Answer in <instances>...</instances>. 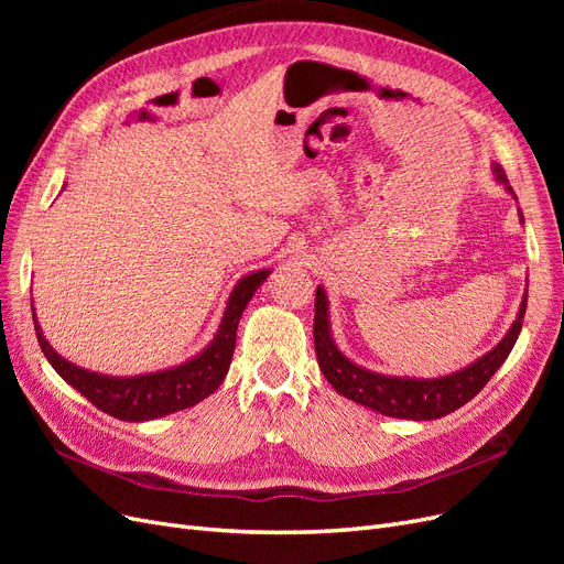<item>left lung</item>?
Returning <instances> with one entry per match:
<instances>
[{
	"label": "left lung",
	"instance_id": "left-lung-1",
	"mask_svg": "<svg viewBox=\"0 0 564 564\" xmlns=\"http://www.w3.org/2000/svg\"><path fill=\"white\" fill-rule=\"evenodd\" d=\"M494 176H497L508 191L513 193V187L508 185L501 164H494ZM524 311H527V296L522 299L518 319L501 338V344L494 350H489L485 357H480L477 362H473L470 367L449 373V377H442V379H398V377H383V373H373L352 365L348 357L334 346L332 332H329L327 296H324V289L317 286L315 322H313L317 362L324 377H327V381L344 398L357 404H365L373 409V412L392 416V419L431 421V419L452 414L454 409L464 406L487 386V381L506 362L508 352L513 350L518 334L522 329Z\"/></svg>",
	"mask_w": 564,
	"mask_h": 564
}]
</instances>
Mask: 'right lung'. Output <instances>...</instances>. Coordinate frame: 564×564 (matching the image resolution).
Returning a JSON list of instances; mask_svg holds the SVG:
<instances>
[{
    "mask_svg": "<svg viewBox=\"0 0 564 564\" xmlns=\"http://www.w3.org/2000/svg\"><path fill=\"white\" fill-rule=\"evenodd\" d=\"M268 272L270 270L251 272V275L240 280V284L232 289L218 334L195 360L166 371L145 373V377L112 379L104 377V373H94L77 365H70L42 336L40 324L35 319V308H32V319H35L37 340L51 367L75 390H79L94 406L122 421H150L202 402L226 379L235 352L237 324H240L249 299L268 278Z\"/></svg>",
    "mask_w": 564,
    "mask_h": 564,
    "instance_id": "add662e5",
    "label": "right lung"
}]
</instances>
